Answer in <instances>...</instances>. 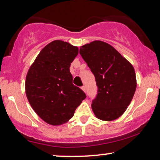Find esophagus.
I'll return each mask as SVG.
<instances>
[{"label":"esophagus","mask_w":160,"mask_h":160,"mask_svg":"<svg viewBox=\"0 0 160 160\" xmlns=\"http://www.w3.org/2000/svg\"><path fill=\"white\" fill-rule=\"evenodd\" d=\"M82 89L83 91L84 92H86V87H85V86H82Z\"/></svg>","instance_id":"esophagus-1"}]
</instances>
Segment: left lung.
<instances>
[{
    "label": "left lung",
    "instance_id": "1",
    "mask_svg": "<svg viewBox=\"0 0 160 160\" xmlns=\"http://www.w3.org/2000/svg\"><path fill=\"white\" fill-rule=\"evenodd\" d=\"M79 53L95 78L98 94L92 108L96 117L113 121L123 114L136 89L134 68L112 46L94 41Z\"/></svg>",
    "mask_w": 160,
    "mask_h": 160
}]
</instances>
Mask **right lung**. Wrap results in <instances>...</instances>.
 I'll list each match as a JSON object with an SVG mask.
<instances>
[{
    "instance_id": "add662e5",
    "label": "right lung",
    "mask_w": 160,
    "mask_h": 160,
    "mask_svg": "<svg viewBox=\"0 0 160 160\" xmlns=\"http://www.w3.org/2000/svg\"><path fill=\"white\" fill-rule=\"evenodd\" d=\"M77 47L60 40L40 52L26 76L25 91L30 106L39 117L52 125H61L73 117L86 95L73 84L71 63Z\"/></svg>"
}]
</instances>
